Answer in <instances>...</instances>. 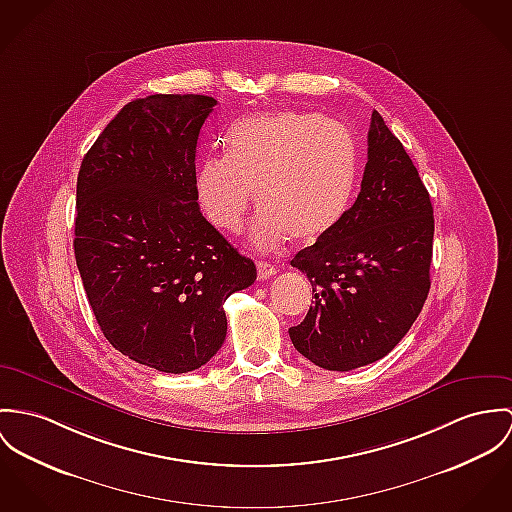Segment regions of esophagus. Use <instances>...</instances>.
Listing matches in <instances>:
<instances>
[{
  "label": "esophagus",
  "instance_id": "34e87169",
  "mask_svg": "<svg viewBox=\"0 0 512 512\" xmlns=\"http://www.w3.org/2000/svg\"><path fill=\"white\" fill-rule=\"evenodd\" d=\"M256 268H258V279H268L278 274V268L270 262H264V260L256 262Z\"/></svg>",
  "mask_w": 512,
  "mask_h": 512
}]
</instances>
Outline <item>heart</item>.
I'll return each instance as SVG.
<instances>
[{
	"label": "heart",
	"instance_id": "obj_1",
	"mask_svg": "<svg viewBox=\"0 0 512 512\" xmlns=\"http://www.w3.org/2000/svg\"><path fill=\"white\" fill-rule=\"evenodd\" d=\"M356 144L334 119L311 113H266L238 121L227 158L211 156L195 172V195L213 227L240 233L246 215L262 209L252 242L270 250L291 234L311 242L344 215L356 182Z\"/></svg>",
	"mask_w": 512,
	"mask_h": 512
}]
</instances>
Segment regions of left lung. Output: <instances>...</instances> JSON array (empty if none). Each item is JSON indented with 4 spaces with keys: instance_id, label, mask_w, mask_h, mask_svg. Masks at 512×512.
I'll list each match as a JSON object with an SVG mask.
<instances>
[{
    "instance_id": "8db88e82",
    "label": "left lung",
    "mask_w": 512,
    "mask_h": 512,
    "mask_svg": "<svg viewBox=\"0 0 512 512\" xmlns=\"http://www.w3.org/2000/svg\"><path fill=\"white\" fill-rule=\"evenodd\" d=\"M434 215L419 172L373 111L362 189L340 221L291 260L315 301L289 336L330 372L387 356L417 321L430 289Z\"/></svg>"
}]
</instances>
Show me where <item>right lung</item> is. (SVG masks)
Segmentation results:
<instances>
[{
    "instance_id": "1",
    "label": "right lung",
    "mask_w": 512,
    "mask_h": 512,
    "mask_svg": "<svg viewBox=\"0 0 512 512\" xmlns=\"http://www.w3.org/2000/svg\"><path fill=\"white\" fill-rule=\"evenodd\" d=\"M215 105L195 93L133 99L78 174L74 254L95 321L158 372L207 364L227 336L225 301L256 279L195 195V148Z\"/></svg>"
}]
</instances>
